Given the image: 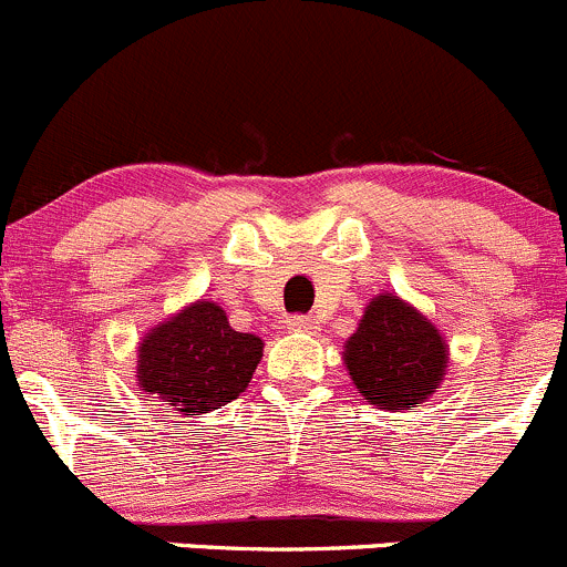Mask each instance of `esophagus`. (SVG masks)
<instances>
[{"instance_id": "obj_1", "label": "esophagus", "mask_w": 567, "mask_h": 567, "mask_svg": "<svg viewBox=\"0 0 567 567\" xmlns=\"http://www.w3.org/2000/svg\"><path fill=\"white\" fill-rule=\"evenodd\" d=\"M317 324V319L308 317V313H295V317L289 319V330H295V333H313Z\"/></svg>"}]
</instances>
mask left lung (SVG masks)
<instances>
[{
	"mask_svg": "<svg viewBox=\"0 0 567 567\" xmlns=\"http://www.w3.org/2000/svg\"><path fill=\"white\" fill-rule=\"evenodd\" d=\"M358 394L385 411H408L430 400L446 369V344L439 330L396 295L367 306L344 350Z\"/></svg>",
	"mask_w": 567,
	"mask_h": 567,
	"instance_id": "left-lung-1",
	"label": "left lung"
}]
</instances>
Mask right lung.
<instances>
[{
  "label": "right lung",
  "mask_w": 567,
  "mask_h": 567,
  "mask_svg": "<svg viewBox=\"0 0 567 567\" xmlns=\"http://www.w3.org/2000/svg\"><path fill=\"white\" fill-rule=\"evenodd\" d=\"M261 339L228 324L217 302H195L151 330L140 344V389L184 416L217 411L248 389Z\"/></svg>",
  "instance_id": "obj_1"
}]
</instances>
